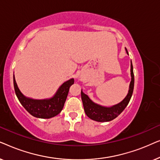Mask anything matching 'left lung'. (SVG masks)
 <instances>
[{
	"mask_svg": "<svg viewBox=\"0 0 160 160\" xmlns=\"http://www.w3.org/2000/svg\"><path fill=\"white\" fill-rule=\"evenodd\" d=\"M127 53L128 54V51H127ZM131 77H132V79H131L130 89H129L128 95L119 104L109 107V108L94 103L89 99L88 96L83 92L82 90L81 95H82L83 106H84L85 113H86L87 117L90 118L91 119L97 122H109L117 118L128 105L133 92V89H134V73H133L132 62H131Z\"/></svg>",
	"mask_w": 160,
	"mask_h": 160,
	"instance_id": "left-lung-1",
	"label": "left lung"
}]
</instances>
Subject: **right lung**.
<instances>
[{
  "label": "right lung",
  "instance_id": "right-lung-1",
  "mask_svg": "<svg viewBox=\"0 0 160 160\" xmlns=\"http://www.w3.org/2000/svg\"><path fill=\"white\" fill-rule=\"evenodd\" d=\"M74 83V79L71 78L60 87L55 95L48 100H33L24 96L17 87L14 75V87L17 97L22 106L32 116L41 119H49L59 114L62 110L66 100L69 88Z\"/></svg>",
  "mask_w": 160,
  "mask_h": 160
}]
</instances>
